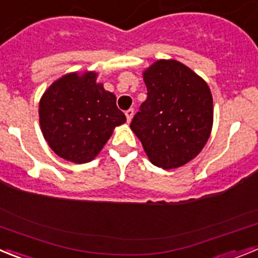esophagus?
<instances>
[{
    "label": "esophagus",
    "instance_id": "esophagus-1",
    "mask_svg": "<svg viewBox=\"0 0 258 258\" xmlns=\"http://www.w3.org/2000/svg\"><path fill=\"white\" fill-rule=\"evenodd\" d=\"M125 116H126L127 122H131V121H132V118H133V116H134V109H133V108L127 109L126 112H125Z\"/></svg>",
    "mask_w": 258,
    "mask_h": 258
}]
</instances>
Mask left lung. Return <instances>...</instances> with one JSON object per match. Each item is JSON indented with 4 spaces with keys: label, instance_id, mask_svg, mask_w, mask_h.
<instances>
[{
    "label": "left lung",
    "instance_id": "obj_1",
    "mask_svg": "<svg viewBox=\"0 0 258 258\" xmlns=\"http://www.w3.org/2000/svg\"><path fill=\"white\" fill-rule=\"evenodd\" d=\"M147 99L132 120L154 165L174 169L197 157L213 125V98L208 84L174 59H160L143 71Z\"/></svg>",
    "mask_w": 258,
    "mask_h": 258
}]
</instances>
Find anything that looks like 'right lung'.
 Here are the masks:
<instances>
[{"label": "right lung", "instance_id": "1", "mask_svg": "<svg viewBox=\"0 0 258 258\" xmlns=\"http://www.w3.org/2000/svg\"><path fill=\"white\" fill-rule=\"evenodd\" d=\"M97 77L94 71L64 75L45 90L38 104L41 132L50 149L75 164L92 161L113 129L126 121L115 94Z\"/></svg>", "mask_w": 258, "mask_h": 258}]
</instances>
